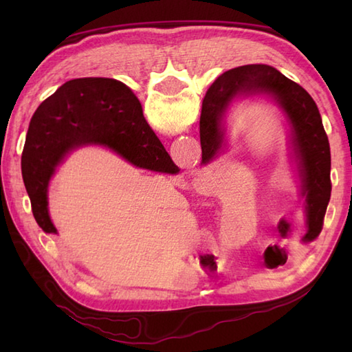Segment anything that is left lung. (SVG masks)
<instances>
[{
    "label": "left lung",
    "mask_w": 352,
    "mask_h": 352,
    "mask_svg": "<svg viewBox=\"0 0 352 352\" xmlns=\"http://www.w3.org/2000/svg\"><path fill=\"white\" fill-rule=\"evenodd\" d=\"M207 94L199 119L203 163L210 162L222 146V116L234 96L260 94L275 96L284 113L290 119L295 154L300 160L309 227L302 241L311 242L316 239L322 230L327 206L331 197V154L322 118L309 92L295 81L284 77L272 66L245 65L223 72ZM131 111L139 118H144L138 98Z\"/></svg>",
    "instance_id": "obj_1"
}]
</instances>
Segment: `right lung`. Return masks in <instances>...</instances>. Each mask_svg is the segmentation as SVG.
Listing matches in <instances>:
<instances>
[{"label": "right lung", "instance_id": "obj_1", "mask_svg": "<svg viewBox=\"0 0 352 352\" xmlns=\"http://www.w3.org/2000/svg\"><path fill=\"white\" fill-rule=\"evenodd\" d=\"M133 92L113 78H77L45 100L28 125L21 169L36 222L56 234L48 214V182L71 149L100 144L139 168L170 172L178 166L144 118Z\"/></svg>", "mask_w": 352, "mask_h": 352}]
</instances>
